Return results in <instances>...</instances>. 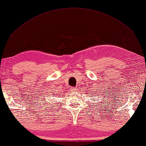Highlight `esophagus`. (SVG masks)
<instances>
[{"label": "esophagus", "instance_id": "1", "mask_svg": "<svg viewBox=\"0 0 146 146\" xmlns=\"http://www.w3.org/2000/svg\"><path fill=\"white\" fill-rule=\"evenodd\" d=\"M70 90L72 92H74V91H75V89L74 88H72V89H70Z\"/></svg>", "mask_w": 146, "mask_h": 146}]
</instances>
